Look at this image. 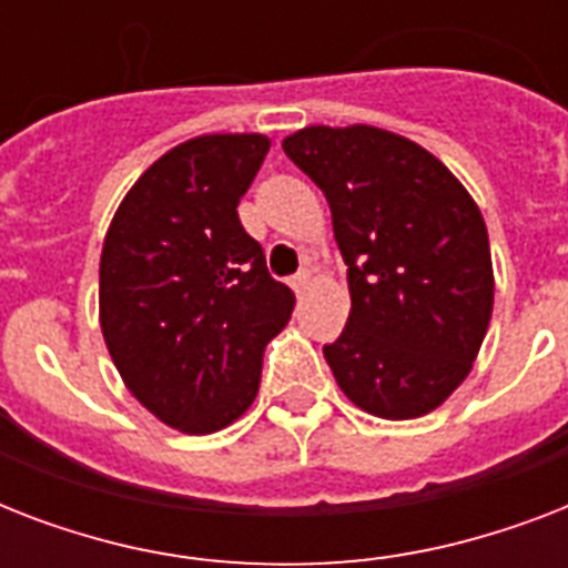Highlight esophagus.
<instances>
[{
	"label": "esophagus",
	"mask_w": 568,
	"mask_h": 568,
	"mask_svg": "<svg viewBox=\"0 0 568 568\" xmlns=\"http://www.w3.org/2000/svg\"><path fill=\"white\" fill-rule=\"evenodd\" d=\"M312 285V271H301V274L292 276V288L297 294H303Z\"/></svg>",
	"instance_id": "34e87169"
}]
</instances>
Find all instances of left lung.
<instances>
[{
  "instance_id": "1",
  "label": "left lung",
  "mask_w": 568,
  "mask_h": 568,
  "mask_svg": "<svg viewBox=\"0 0 568 568\" xmlns=\"http://www.w3.org/2000/svg\"><path fill=\"white\" fill-rule=\"evenodd\" d=\"M285 155L329 203L351 315L324 347L359 409L406 422L433 413L475 365L493 318L484 214L433 153L388 129L306 126Z\"/></svg>"
}]
</instances>
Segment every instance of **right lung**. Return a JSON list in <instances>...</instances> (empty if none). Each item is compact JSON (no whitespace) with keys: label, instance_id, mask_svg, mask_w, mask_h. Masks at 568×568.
I'll return each mask as SVG.
<instances>
[{"label":"right lung","instance_id":"add662e5","mask_svg":"<svg viewBox=\"0 0 568 568\" xmlns=\"http://www.w3.org/2000/svg\"><path fill=\"white\" fill-rule=\"evenodd\" d=\"M267 150L258 132L182 141L138 176L102 241L111 363L138 404L191 436L247 413L267 342L292 318L294 292L235 212Z\"/></svg>","mask_w":568,"mask_h":568}]
</instances>
